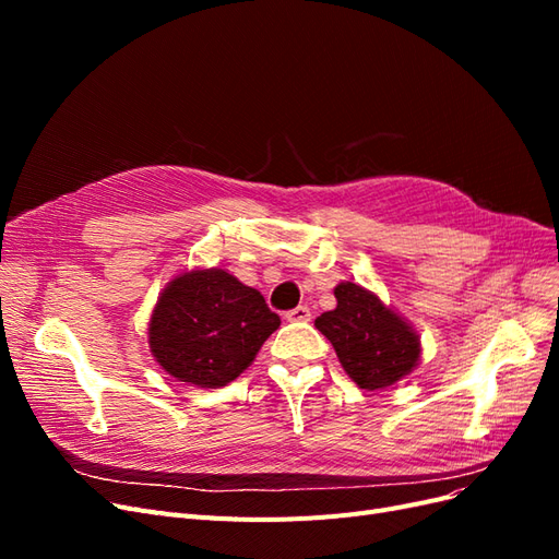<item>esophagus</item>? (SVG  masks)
Instances as JSON below:
<instances>
[{"label":"esophagus","mask_w":559,"mask_h":559,"mask_svg":"<svg viewBox=\"0 0 559 559\" xmlns=\"http://www.w3.org/2000/svg\"><path fill=\"white\" fill-rule=\"evenodd\" d=\"M310 317L312 314H310L308 306H298V308L286 312V319H289V321H310Z\"/></svg>","instance_id":"34e87169"}]
</instances>
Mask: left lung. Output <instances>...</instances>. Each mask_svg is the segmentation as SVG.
Instances as JSON below:
<instances>
[{
    "instance_id": "left-lung-1",
    "label": "left lung",
    "mask_w": 559,
    "mask_h": 559,
    "mask_svg": "<svg viewBox=\"0 0 559 559\" xmlns=\"http://www.w3.org/2000/svg\"><path fill=\"white\" fill-rule=\"evenodd\" d=\"M337 306L314 319L345 373L361 389H382L399 382L417 366L419 337L413 326L392 308L359 284L335 286Z\"/></svg>"
}]
</instances>
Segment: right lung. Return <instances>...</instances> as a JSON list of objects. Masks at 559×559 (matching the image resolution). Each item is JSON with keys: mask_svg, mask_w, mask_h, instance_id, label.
I'll list each match as a JSON object with an SVG mask.
<instances>
[{"mask_svg": "<svg viewBox=\"0 0 559 559\" xmlns=\"http://www.w3.org/2000/svg\"><path fill=\"white\" fill-rule=\"evenodd\" d=\"M277 326L257 289L226 270H191L160 294L148 347L179 382L218 389L242 373Z\"/></svg>", "mask_w": 559, "mask_h": 559, "instance_id": "obj_1", "label": "right lung"}]
</instances>
